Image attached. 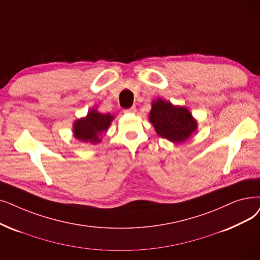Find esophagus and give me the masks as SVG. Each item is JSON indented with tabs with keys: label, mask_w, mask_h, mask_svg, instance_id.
<instances>
[{
	"label": "esophagus",
	"mask_w": 260,
	"mask_h": 260,
	"mask_svg": "<svg viewBox=\"0 0 260 260\" xmlns=\"http://www.w3.org/2000/svg\"><path fill=\"white\" fill-rule=\"evenodd\" d=\"M136 111H137L136 106H132L131 108L124 110V112H127V114H135V112H136Z\"/></svg>",
	"instance_id": "34e87169"
}]
</instances>
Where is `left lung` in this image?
<instances>
[{
  "label": "left lung",
  "mask_w": 260,
  "mask_h": 260,
  "mask_svg": "<svg viewBox=\"0 0 260 260\" xmlns=\"http://www.w3.org/2000/svg\"><path fill=\"white\" fill-rule=\"evenodd\" d=\"M150 121L159 136L175 143L184 142L197 129V121L188 109L160 99L152 104Z\"/></svg>",
  "instance_id": "left-lung-1"
}]
</instances>
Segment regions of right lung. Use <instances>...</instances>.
Listing matches in <instances>:
<instances>
[{"label":"right lung","mask_w":260,"mask_h":260,"mask_svg":"<svg viewBox=\"0 0 260 260\" xmlns=\"http://www.w3.org/2000/svg\"><path fill=\"white\" fill-rule=\"evenodd\" d=\"M112 119L114 116L102 115L95 109L89 111L86 118L75 121L73 125L74 137L82 141L98 143L101 141V134L107 131Z\"/></svg>","instance_id":"obj_1"}]
</instances>
